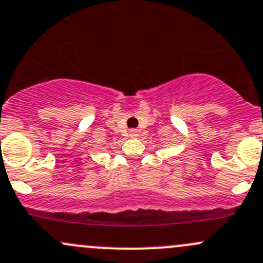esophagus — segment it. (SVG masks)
<instances>
[{
	"mask_svg": "<svg viewBox=\"0 0 263 263\" xmlns=\"http://www.w3.org/2000/svg\"><path fill=\"white\" fill-rule=\"evenodd\" d=\"M129 136H131V137H137V136H139V131H137L136 128L129 129Z\"/></svg>",
	"mask_w": 263,
	"mask_h": 263,
	"instance_id": "1",
	"label": "esophagus"
}]
</instances>
